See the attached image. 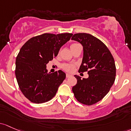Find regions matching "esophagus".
Returning <instances> with one entry per match:
<instances>
[{
    "label": "esophagus",
    "mask_w": 131,
    "mask_h": 131,
    "mask_svg": "<svg viewBox=\"0 0 131 131\" xmlns=\"http://www.w3.org/2000/svg\"><path fill=\"white\" fill-rule=\"evenodd\" d=\"M72 77V75H70V74L67 73V75H66V77H67V78H70V77Z\"/></svg>",
    "instance_id": "34e87169"
}]
</instances>
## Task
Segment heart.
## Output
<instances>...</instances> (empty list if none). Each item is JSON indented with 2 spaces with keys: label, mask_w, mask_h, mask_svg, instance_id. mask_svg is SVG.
<instances>
[{
  "label": "heart",
  "mask_w": 131,
  "mask_h": 131,
  "mask_svg": "<svg viewBox=\"0 0 131 131\" xmlns=\"http://www.w3.org/2000/svg\"><path fill=\"white\" fill-rule=\"evenodd\" d=\"M75 44H76V43L72 44L71 46L75 45ZM62 68H63V70H65V71L71 72V71H73L74 65H73V64H63V65H62Z\"/></svg>",
  "instance_id": "1"
}]
</instances>
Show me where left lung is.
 I'll return each mask as SVG.
<instances>
[{"mask_svg":"<svg viewBox=\"0 0 131 131\" xmlns=\"http://www.w3.org/2000/svg\"><path fill=\"white\" fill-rule=\"evenodd\" d=\"M71 39L83 46V56L79 72L88 71L89 78L77 79L72 91L78 102L91 105L98 102L109 92L115 79L116 68L112 54L107 46L90 34L77 33Z\"/></svg>","mask_w":131,"mask_h":131,"instance_id":"obj_1","label":"left lung"}]
</instances>
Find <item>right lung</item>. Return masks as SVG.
I'll list each match as a JSON object with an SVG mask.
<instances>
[{
	"instance_id": "obj_1",
	"label": "right lung",
	"mask_w": 131,
	"mask_h": 131,
	"mask_svg": "<svg viewBox=\"0 0 131 131\" xmlns=\"http://www.w3.org/2000/svg\"><path fill=\"white\" fill-rule=\"evenodd\" d=\"M73 34H45L33 37L20 48L16 60V79L19 89L27 99L36 104L54 97L66 78L61 70L48 73L46 64L58 54Z\"/></svg>"
}]
</instances>
